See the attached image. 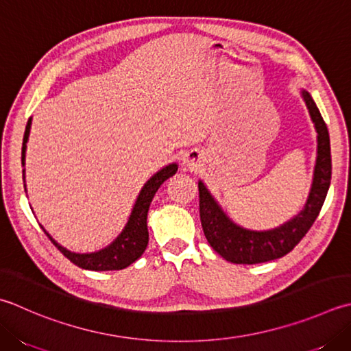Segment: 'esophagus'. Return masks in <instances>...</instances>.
Listing matches in <instances>:
<instances>
[{
    "label": "esophagus",
    "mask_w": 351,
    "mask_h": 351,
    "mask_svg": "<svg viewBox=\"0 0 351 351\" xmlns=\"http://www.w3.org/2000/svg\"><path fill=\"white\" fill-rule=\"evenodd\" d=\"M196 160H195V158H191V156H187V158H185V160H184V164H185V166H187V167H195L196 166Z\"/></svg>",
    "instance_id": "esophagus-1"
}]
</instances>
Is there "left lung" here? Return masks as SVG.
I'll return each instance as SVG.
<instances>
[{"mask_svg": "<svg viewBox=\"0 0 351 351\" xmlns=\"http://www.w3.org/2000/svg\"><path fill=\"white\" fill-rule=\"evenodd\" d=\"M311 119L318 134L317 164L313 170L312 189L304 208L291 221L267 231H252L236 225L225 215L221 205L199 181V215L204 234L211 248L226 262L236 265H256L286 256L311 230L326 201L332 180L330 136L319 109L307 91H301Z\"/></svg>", "mask_w": 351, "mask_h": 351, "instance_id": "left-lung-1", "label": "left lung"}]
</instances>
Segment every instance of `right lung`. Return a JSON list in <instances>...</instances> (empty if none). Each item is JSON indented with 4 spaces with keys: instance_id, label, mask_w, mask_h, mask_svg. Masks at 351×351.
Instances as JSON below:
<instances>
[{
    "instance_id": "right-lung-1",
    "label": "right lung",
    "mask_w": 351,
    "mask_h": 351,
    "mask_svg": "<svg viewBox=\"0 0 351 351\" xmlns=\"http://www.w3.org/2000/svg\"><path fill=\"white\" fill-rule=\"evenodd\" d=\"M30 128H32V119H29L25 126L24 132V140H23V152H21V162L25 161V149H27V140H29L30 135ZM178 166L176 164H169L164 169L150 178V180L144 184L141 189L138 197H136V202L134 205V210L130 213L129 221L125 226V230L121 231V234L117 237L114 242L103 248L97 252H89V254H77L68 251L64 246H60L56 240H54L48 232L45 231L47 237L51 240L54 246L64 254V256L77 265L82 269H89V271H119L125 269L129 265H132L135 260L141 257V254L146 251V246L149 242V231H147V211L150 207V202L155 196V193L160 189V185L167 181L170 176L176 173ZM25 170H23L24 173ZM25 178V176H24ZM25 187V184H24Z\"/></svg>"
}]
</instances>
